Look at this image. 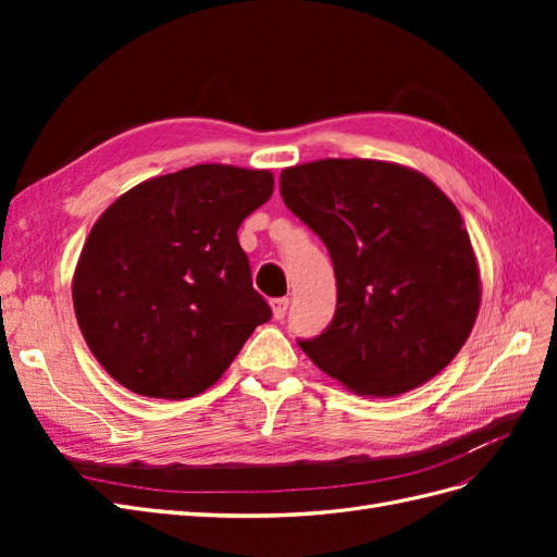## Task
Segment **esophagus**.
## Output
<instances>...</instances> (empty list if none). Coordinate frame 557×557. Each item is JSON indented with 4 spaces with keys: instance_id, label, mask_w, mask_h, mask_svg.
Wrapping results in <instances>:
<instances>
[{
    "instance_id": "obj_1",
    "label": "esophagus",
    "mask_w": 557,
    "mask_h": 557,
    "mask_svg": "<svg viewBox=\"0 0 557 557\" xmlns=\"http://www.w3.org/2000/svg\"><path fill=\"white\" fill-rule=\"evenodd\" d=\"M288 305L290 299L288 297H278V299H272V313L276 320H281L285 315V311H288Z\"/></svg>"
}]
</instances>
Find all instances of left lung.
Masks as SVG:
<instances>
[{
  "label": "left lung",
  "mask_w": 557,
  "mask_h": 557,
  "mask_svg": "<svg viewBox=\"0 0 557 557\" xmlns=\"http://www.w3.org/2000/svg\"><path fill=\"white\" fill-rule=\"evenodd\" d=\"M281 197L334 264L332 323L299 342L311 362L367 397L409 393L448 367L481 307L458 207L411 166L362 158L288 166Z\"/></svg>",
  "instance_id": "obj_1"
}]
</instances>
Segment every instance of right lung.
Here are the masks:
<instances>
[{
    "instance_id": "right-lung-1",
    "label": "right lung",
    "mask_w": 557,
    "mask_h": 557,
    "mask_svg": "<svg viewBox=\"0 0 557 557\" xmlns=\"http://www.w3.org/2000/svg\"><path fill=\"white\" fill-rule=\"evenodd\" d=\"M272 193L267 170L195 164L134 185L97 218L72 297L111 379L141 397L185 399L225 374L272 318L237 239Z\"/></svg>"
}]
</instances>
